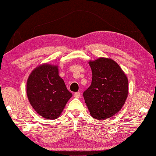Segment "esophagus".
Instances as JSON below:
<instances>
[{
    "mask_svg": "<svg viewBox=\"0 0 156 156\" xmlns=\"http://www.w3.org/2000/svg\"><path fill=\"white\" fill-rule=\"evenodd\" d=\"M73 96H74L75 98H80V92H76V93L74 94V95H73Z\"/></svg>",
    "mask_w": 156,
    "mask_h": 156,
    "instance_id": "1",
    "label": "esophagus"
}]
</instances>
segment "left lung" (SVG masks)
<instances>
[{"mask_svg": "<svg viewBox=\"0 0 156 156\" xmlns=\"http://www.w3.org/2000/svg\"><path fill=\"white\" fill-rule=\"evenodd\" d=\"M92 72L90 87L83 93L92 117L103 120L122 109L129 94L128 78L112 58L100 57L89 60Z\"/></svg>", "mask_w": 156, "mask_h": 156, "instance_id": "1", "label": "left lung"}]
</instances>
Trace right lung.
Here are the masks:
<instances>
[{
	"label": "right lung",
	"mask_w": 156,
	"mask_h": 156,
	"mask_svg": "<svg viewBox=\"0 0 156 156\" xmlns=\"http://www.w3.org/2000/svg\"><path fill=\"white\" fill-rule=\"evenodd\" d=\"M26 89L31 107L45 119L58 118L72 96L58 75V66L48 63L38 65L31 72Z\"/></svg>",
	"instance_id": "right-lung-1"
}]
</instances>
